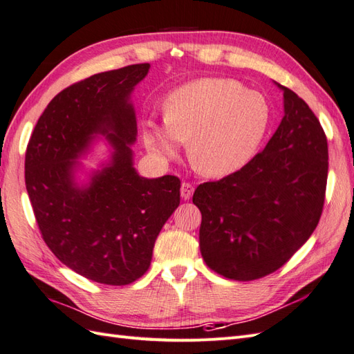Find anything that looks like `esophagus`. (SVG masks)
I'll return each instance as SVG.
<instances>
[{
  "label": "esophagus",
  "instance_id": "34e87169",
  "mask_svg": "<svg viewBox=\"0 0 354 354\" xmlns=\"http://www.w3.org/2000/svg\"><path fill=\"white\" fill-rule=\"evenodd\" d=\"M194 194V186L191 183H182V189H180V195H182L183 200H191Z\"/></svg>",
  "mask_w": 354,
  "mask_h": 354
}]
</instances>
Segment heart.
<instances>
[{
  "mask_svg": "<svg viewBox=\"0 0 354 354\" xmlns=\"http://www.w3.org/2000/svg\"><path fill=\"white\" fill-rule=\"evenodd\" d=\"M272 109L261 93L221 77H204L169 94L165 117L142 124L144 145L154 158H176L183 142L204 176L225 177L242 169L263 142Z\"/></svg>",
  "mask_w": 354,
  "mask_h": 354,
  "instance_id": "heart-1",
  "label": "heart"
}]
</instances>
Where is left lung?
Returning <instances> with one entry per match:
<instances>
[{
	"label": "left lung",
	"mask_w": 354,
	"mask_h": 354,
	"mask_svg": "<svg viewBox=\"0 0 354 354\" xmlns=\"http://www.w3.org/2000/svg\"><path fill=\"white\" fill-rule=\"evenodd\" d=\"M264 150L218 182L195 189L205 264L236 281L263 278L295 255L320 221L329 168L323 127L295 91Z\"/></svg>",
	"instance_id": "1"
}]
</instances>
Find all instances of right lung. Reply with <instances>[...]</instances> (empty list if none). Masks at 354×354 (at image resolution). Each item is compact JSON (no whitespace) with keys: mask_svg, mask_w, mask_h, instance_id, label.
Instances as JSON below:
<instances>
[{"mask_svg":"<svg viewBox=\"0 0 354 354\" xmlns=\"http://www.w3.org/2000/svg\"><path fill=\"white\" fill-rule=\"evenodd\" d=\"M150 64L93 75L49 102L25 153V185L45 243L68 269L106 286L147 272L154 242L180 204L176 176L145 178L133 168L132 91ZM99 137L108 162L77 184V160Z\"/></svg>","mask_w":354,"mask_h":354,"instance_id":"right-lung-1","label":"right lung"}]
</instances>
